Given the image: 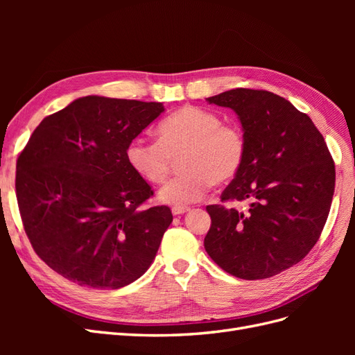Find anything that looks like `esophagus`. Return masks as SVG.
Segmentation results:
<instances>
[{
  "label": "esophagus",
  "instance_id": "34e87169",
  "mask_svg": "<svg viewBox=\"0 0 355 355\" xmlns=\"http://www.w3.org/2000/svg\"><path fill=\"white\" fill-rule=\"evenodd\" d=\"M187 211H189V207H178V206H175L173 209H171V213H173L175 216H179V214H184Z\"/></svg>",
  "mask_w": 355,
  "mask_h": 355
}]
</instances>
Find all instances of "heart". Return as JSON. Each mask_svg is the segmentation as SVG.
Here are the masks:
<instances>
[{"mask_svg":"<svg viewBox=\"0 0 355 355\" xmlns=\"http://www.w3.org/2000/svg\"><path fill=\"white\" fill-rule=\"evenodd\" d=\"M158 141L136 137L127 145V163L149 184H163L171 158L184 153L180 170L159 189V201L185 207L206 197L213 184L237 176L245 159L247 144L240 127L200 106H184L159 123Z\"/></svg>","mask_w":355,"mask_h":355,"instance_id":"1","label":"heart"}]
</instances>
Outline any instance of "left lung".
<instances>
[{"label":"left lung","mask_w":355,"mask_h":355,"mask_svg":"<svg viewBox=\"0 0 355 355\" xmlns=\"http://www.w3.org/2000/svg\"><path fill=\"white\" fill-rule=\"evenodd\" d=\"M237 114L245 136L243 167L222 201L247 200V213L207 206L204 249L223 271L262 280L313 249L335 192V164L313 120L278 94L235 89L206 99Z\"/></svg>","instance_id":"left-lung-1"}]
</instances>
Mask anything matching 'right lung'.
<instances>
[{
	"instance_id": "add662e5",
	"label": "right lung",
	"mask_w": 355,
	"mask_h": 355,
	"mask_svg": "<svg viewBox=\"0 0 355 355\" xmlns=\"http://www.w3.org/2000/svg\"><path fill=\"white\" fill-rule=\"evenodd\" d=\"M164 112L159 102L85 96L46 116L17 158L25 232L53 271L80 286L120 288L142 277L173 220L125 149Z\"/></svg>"
}]
</instances>
